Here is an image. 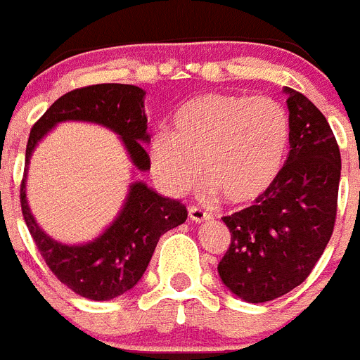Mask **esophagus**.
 I'll return each mask as SVG.
<instances>
[{
  "label": "esophagus",
  "instance_id": "esophagus-1",
  "mask_svg": "<svg viewBox=\"0 0 360 360\" xmlns=\"http://www.w3.org/2000/svg\"><path fill=\"white\" fill-rule=\"evenodd\" d=\"M188 217L195 223H203V221H208V219H210V214L205 212V210H201V208H198V207H190Z\"/></svg>",
  "mask_w": 360,
  "mask_h": 360
}]
</instances>
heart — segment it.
I'll use <instances>...</instances> for the list:
<instances>
[{
    "label": "heart",
    "instance_id": "heart-1",
    "mask_svg": "<svg viewBox=\"0 0 360 360\" xmlns=\"http://www.w3.org/2000/svg\"><path fill=\"white\" fill-rule=\"evenodd\" d=\"M288 110L267 96L207 93L181 104L170 135L150 143L157 181L172 194L205 183L229 205L249 207L273 188L291 150Z\"/></svg>",
    "mask_w": 360,
    "mask_h": 360
}]
</instances>
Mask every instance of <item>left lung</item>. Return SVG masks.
I'll return each instance as SVG.
<instances>
[{"label": "left lung", "mask_w": 360, "mask_h": 360, "mask_svg": "<svg viewBox=\"0 0 360 360\" xmlns=\"http://www.w3.org/2000/svg\"><path fill=\"white\" fill-rule=\"evenodd\" d=\"M292 141L274 186L252 207L223 221L231 247L217 265L225 288L250 304L274 300L300 285L333 234L340 183V152L328 120L291 87Z\"/></svg>", "instance_id": "8db88e82"}]
</instances>
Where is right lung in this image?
<instances>
[{
	"label": "right lung",
	"instance_id": "right-lung-1",
	"mask_svg": "<svg viewBox=\"0 0 360 360\" xmlns=\"http://www.w3.org/2000/svg\"><path fill=\"white\" fill-rule=\"evenodd\" d=\"M146 91L129 84H96L65 93L32 126L21 181V212L45 264L60 282L89 300H111L134 289L143 278L159 238L186 221L177 199L159 195L144 181L129 183L117 217L96 238L69 245L38 225L27 201V172L36 146L60 122H91L119 135L134 170H150L144 144L150 143L144 113Z\"/></svg>",
	"mask_w": 360,
	"mask_h": 360
}]
</instances>
